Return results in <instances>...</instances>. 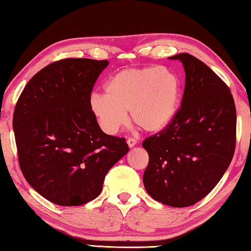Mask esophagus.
<instances>
[{
  "label": "esophagus",
  "instance_id": "1",
  "mask_svg": "<svg viewBox=\"0 0 251 251\" xmlns=\"http://www.w3.org/2000/svg\"><path fill=\"white\" fill-rule=\"evenodd\" d=\"M126 143L129 145V148H133V146L136 144V140L133 138H129L126 140Z\"/></svg>",
  "mask_w": 251,
  "mask_h": 251
}]
</instances>
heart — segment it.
Wrapping results in <instances>:
<instances>
[{
	"mask_svg": "<svg viewBox=\"0 0 251 251\" xmlns=\"http://www.w3.org/2000/svg\"><path fill=\"white\" fill-rule=\"evenodd\" d=\"M180 85L177 75L165 67L130 68L120 71L105 84V94H94L89 107L101 129L115 134L127 122L146 132L166 127L178 110Z\"/></svg>",
	"mask_w": 251,
	"mask_h": 251,
	"instance_id": "b5f03b06",
	"label": "heart"
}]
</instances>
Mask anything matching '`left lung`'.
Listing matches in <instances>:
<instances>
[{
    "label": "left lung",
    "mask_w": 251,
    "mask_h": 251,
    "mask_svg": "<svg viewBox=\"0 0 251 251\" xmlns=\"http://www.w3.org/2000/svg\"><path fill=\"white\" fill-rule=\"evenodd\" d=\"M181 106L172 122L142 145L149 153L143 183L154 200L174 207L196 204L213 190L233 159L236 108L227 85L189 53Z\"/></svg>",
    "instance_id": "obj_1"
}]
</instances>
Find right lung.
<instances>
[{"label": "right lung", "mask_w": 251, "mask_h": 251, "mask_svg": "<svg viewBox=\"0 0 251 251\" xmlns=\"http://www.w3.org/2000/svg\"><path fill=\"white\" fill-rule=\"evenodd\" d=\"M108 60L63 59L24 88L13 116L18 163L27 182L58 205L97 198L109 169L127 153L126 139L108 135L89 107Z\"/></svg>", "instance_id": "right-lung-1"}]
</instances>
